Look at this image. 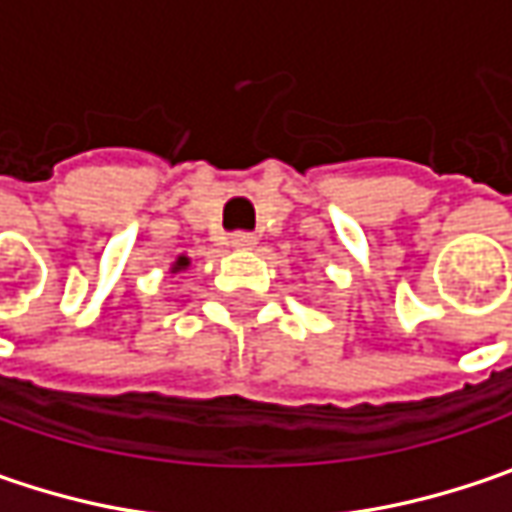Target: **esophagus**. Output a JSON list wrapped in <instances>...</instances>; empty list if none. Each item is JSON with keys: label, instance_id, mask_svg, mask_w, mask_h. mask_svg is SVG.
I'll list each match as a JSON object with an SVG mask.
<instances>
[{"label": "esophagus", "instance_id": "esophagus-1", "mask_svg": "<svg viewBox=\"0 0 512 512\" xmlns=\"http://www.w3.org/2000/svg\"><path fill=\"white\" fill-rule=\"evenodd\" d=\"M229 243H232L234 249H255L257 237H255V234H249V232H234Z\"/></svg>", "mask_w": 512, "mask_h": 512}]
</instances>
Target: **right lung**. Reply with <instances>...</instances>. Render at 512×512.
<instances>
[{
    "label": "right lung",
    "instance_id": "add662e5",
    "mask_svg": "<svg viewBox=\"0 0 512 512\" xmlns=\"http://www.w3.org/2000/svg\"><path fill=\"white\" fill-rule=\"evenodd\" d=\"M186 266H189V257H177V260H174V266H171V272H183Z\"/></svg>",
    "mask_w": 512,
    "mask_h": 512
}]
</instances>
